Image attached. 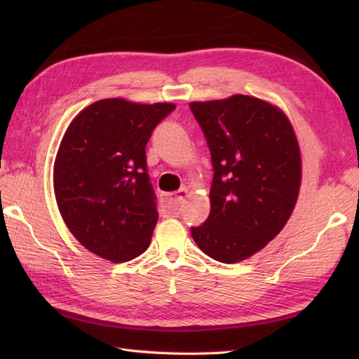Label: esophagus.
Listing matches in <instances>:
<instances>
[{
	"label": "esophagus",
	"mask_w": 359,
	"mask_h": 359,
	"mask_svg": "<svg viewBox=\"0 0 359 359\" xmlns=\"http://www.w3.org/2000/svg\"><path fill=\"white\" fill-rule=\"evenodd\" d=\"M187 196H188L187 188H182L175 193L162 194V202L165 205V210L168 211V215L179 216L182 208H184V201H185Z\"/></svg>",
	"instance_id": "obj_1"
}]
</instances>
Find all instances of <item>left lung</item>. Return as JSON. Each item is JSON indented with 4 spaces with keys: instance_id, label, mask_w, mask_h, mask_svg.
Here are the masks:
<instances>
[{
    "instance_id": "8db88e82",
    "label": "left lung",
    "mask_w": 359,
    "mask_h": 359,
    "mask_svg": "<svg viewBox=\"0 0 359 359\" xmlns=\"http://www.w3.org/2000/svg\"><path fill=\"white\" fill-rule=\"evenodd\" d=\"M189 108L215 170L210 216L191 236L215 261H243L276 238L296 205L301 152L293 126L276 106L250 95Z\"/></svg>"
}]
</instances>
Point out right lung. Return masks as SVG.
<instances>
[{"label":"right lung","mask_w":359,"mask_h":359,"mask_svg":"<svg viewBox=\"0 0 359 359\" xmlns=\"http://www.w3.org/2000/svg\"><path fill=\"white\" fill-rule=\"evenodd\" d=\"M172 103L104 98L66 129L53 165L65 224L83 247L111 262L148 248L158 212L147 168V143Z\"/></svg>","instance_id":"obj_1"}]
</instances>
